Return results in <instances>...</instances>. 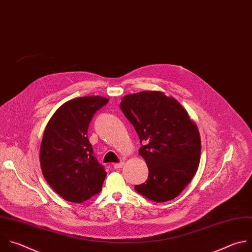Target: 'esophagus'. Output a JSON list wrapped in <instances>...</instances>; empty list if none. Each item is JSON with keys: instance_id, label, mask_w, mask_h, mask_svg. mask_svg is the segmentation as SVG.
<instances>
[{"instance_id": "1", "label": "esophagus", "mask_w": 252, "mask_h": 252, "mask_svg": "<svg viewBox=\"0 0 252 252\" xmlns=\"http://www.w3.org/2000/svg\"><path fill=\"white\" fill-rule=\"evenodd\" d=\"M124 162H120V163H116V164H114V168L115 169H120V168H122V167L124 166Z\"/></svg>"}]
</instances>
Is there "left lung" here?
<instances>
[{
	"mask_svg": "<svg viewBox=\"0 0 252 252\" xmlns=\"http://www.w3.org/2000/svg\"><path fill=\"white\" fill-rule=\"evenodd\" d=\"M120 108L143 142L138 153L149 171L146 182L136 185L135 191L156 203L176 198L199 166L197 125L176 99L160 91L126 95Z\"/></svg>",
	"mask_w": 252,
	"mask_h": 252,
	"instance_id": "obj_1",
	"label": "left lung"
}]
</instances>
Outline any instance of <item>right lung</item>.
I'll return each instance as SVG.
<instances>
[{"instance_id":"right-lung-1","label":"right lung","mask_w":252,"mask_h":252,"mask_svg":"<svg viewBox=\"0 0 252 252\" xmlns=\"http://www.w3.org/2000/svg\"><path fill=\"white\" fill-rule=\"evenodd\" d=\"M108 102L101 96L70 100L45 127L39 152L42 174L68 202L83 203L102 190L107 172L94 156L87 132L95 113Z\"/></svg>"}]
</instances>
